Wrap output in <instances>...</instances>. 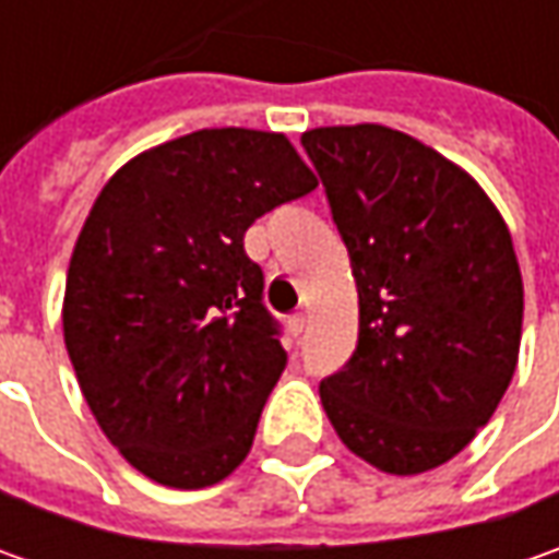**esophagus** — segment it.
<instances>
[{"label":"esophagus","instance_id":"1","mask_svg":"<svg viewBox=\"0 0 559 559\" xmlns=\"http://www.w3.org/2000/svg\"><path fill=\"white\" fill-rule=\"evenodd\" d=\"M305 330H308V313H292L289 317V333L295 335V338H298V335L305 333Z\"/></svg>","mask_w":559,"mask_h":559}]
</instances>
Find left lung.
Wrapping results in <instances>:
<instances>
[{
  "instance_id": "1",
  "label": "left lung",
  "mask_w": 559,
  "mask_h": 559,
  "mask_svg": "<svg viewBox=\"0 0 559 559\" xmlns=\"http://www.w3.org/2000/svg\"><path fill=\"white\" fill-rule=\"evenodd\" d=\"M357 283L352 360L320 382L357 457L436 469L491 419L516 370L523 276L504 217L466 170L379 123L301 136Z\"/></svg>"
}]
</instances>
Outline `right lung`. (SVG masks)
<instances>
[{
    "label": "right lung",
    "mask_w": 559,
    "mask_h": 559,
    "mask_svg": "<svg viewBox=\"0 0 559 559\" xmlns=\"http://www.w3.org/2000/svg\"><path fill=\"white\" fill-rule=\"evenodd\" d=\"M317 189L283 133L195 130L98 192L64 286V345L108 441L142 476L204 488L246 461L286 370L246 229Z\"/></svg>",
    "instance_id": "add662e5"
}]
</instances>
